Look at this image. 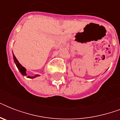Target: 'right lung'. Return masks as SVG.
<instances>
[{
    "label": "right lung",
    "mask_w": 120,
    "mask_h": 120,
    "mask_svg": "<svg viewBox=\"0 0 120 120\" xmlns=\"http://www.w3.org/2000/svg\"><path fill=\"white\" fill-rule=\"evenodd\" d=\"M13 53V52H12ZM13 58H14V63L15 64L16 66H17V67L18 70H19V71L20 72L22 75H23V76H27V78H29V79H34V78H36L37 77H40V75H35L34 76H29V75H27V73H26V71H27V70L25 68V67H23V66L21 64H20L19 62L18 61V60L16 58V57L15 56V55L13 53Z\"/></svg>",
    "instance_id": "add662e5"
}]
</instances>
